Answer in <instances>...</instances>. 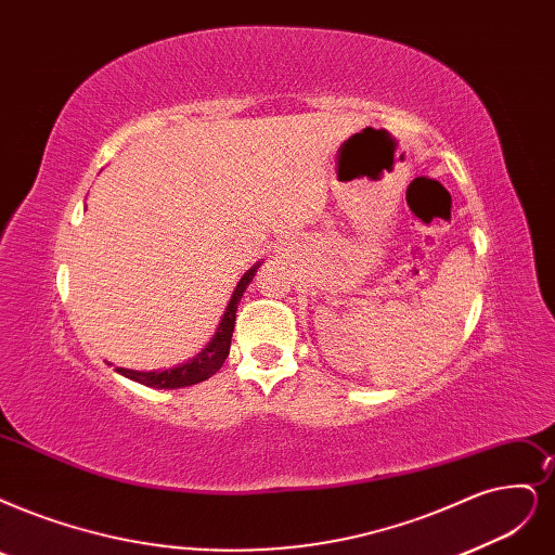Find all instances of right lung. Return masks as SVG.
I'll return each instance as SVG.
<instances>
[{
	"label": "right lung",
	"instance_id": "obj_1",
	"mask_svg": "<svg viewBox=\"0 0 555 555\" xmlns=\"http://www.w3.org/2000/svg\"><path fill=\"white\" fill-rule=\"evenodd\" d=\"M258 270V264L251 267L249 272H246L237 288L233 293V299L229 304V309H225L219 330L212 338V343L205 347V350L190 363H182L178 367H171V371H153V373H139V371H126V367H116V373H120L122 377L134 379L143 386H151V388H182V386H192L198 384L203 379L212 377L219 367L223 365L225 357H229L231 350V338H233V330H235V311H237V304L242 299V293L246 291V285L251 283L254 274Z\"/></svg>",
	"mask_w": 555,
	"mask_h": 555
}]
</instances>
